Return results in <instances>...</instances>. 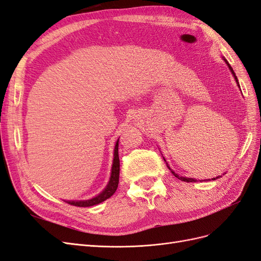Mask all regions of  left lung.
Wrapping results in <instances>:
<instances>
[{
    "instance_id": "left-lung-1",
    "label": "left lung",
    "mask_w": 261,
    "mask_h": 261,
    "mask_svg": "<svg viewBox=\"0 0 261 261\" xmlns=\"http://www.w3.org/2000/svg\"><path fill=\"white\" fill-rule=\"evenodd\" d=\"M223 60L225 61V63H226V64H227V66H228V68H230V70H231V72H232L233 76L235 77V81H236V83H238V86H240V85H239V80H238V77H236V76H235V73H234V70H233V68L231 67V65H230V64H228V63H227V61H226L225 59H223ZM163 159H164V158H163ZM164 161H165V159H164ZM167 167H168V168L170 169V171L172 172V174H173V175H174L175 177H177L178 179H180V180H183V181H187V183H191V181H196V179H195V178H191V177H184V176H179V175H177V174H176V173H175L174 171H172V169H171V168L169 167V164H168V163H167ZM219 177H220V176H217V177H213V178H212V180H213V179H217V178H219Z\"/></svg>"
}]
</instances>
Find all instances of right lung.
<instances>
[{"label": "right lung", "mask_w": 261, "mask_h": 261, "mask_svg": "<svg viewBox=\"0 0 261 261\" xmlns=\"http://www.w3.org/2000/svg\"><path fill=\"white\" fill-rule=\"evenodd\" d=\"M118 177H120V159H118V140L116 141V145L114 148V158H113V164H112V171H111V177H110L109 184L103 189V192L100 193L94 198L88 200H64L65 202L73 204L76 207H91L94 204H98L102 201L109 199L117 189L118 186Z\"/></svg>", "instance_id": "1"}]
</instances>
